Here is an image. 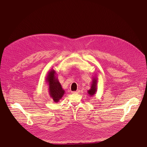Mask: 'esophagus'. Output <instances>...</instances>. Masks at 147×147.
I'll return each instance as SVG.
<instances>
[{"mask_svg": "<svg viewBox=\"0 0 147 147\" xmlns=\"http://www.w3.org/2000/svg\"><path fill=\"white\" fill-rule=\"evenodd\" d=\"M80 92V91L79 90H77L76 91H73L72 93H73V94H78Z\"/></svg>", "mask_w": 147, "mask_h": 147, "instance_id": "obj_1", "label": "esophagus"}]
</instances>
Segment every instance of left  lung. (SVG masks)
Listing matches in <instances>:
<instances>
[{"instance_id": "left-lung-1", "label": "left lung", "mask_w": 147, "mask_h": 147, "mask_svg": "<svg viewBox=\"0 0 147 147\" xmlns=\"http://www.w3.org/2000/svg\"><path fill=\"white\" fill-rule=\"evenodd\" d=\"M98 87V78L96 76H94L92 78V84H91V88L88 90L87 93L91 97L93 96L96 92Z\"/></svg>"}]
</instances>
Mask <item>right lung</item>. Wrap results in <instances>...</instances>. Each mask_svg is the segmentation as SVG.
<instances>
[{
    "instance_id": "add662e5",
    "label": "right lung",
    "mask_w": 147,
    "mask_h": 147,
    "mask_svg": "<svg viewBox=\"0 0 147 147\" xmlns=\"http://www.w3.org/2000/svg\"><path fill=\"white\" fill-rule=\"evenodd\" d=\"M46 82L49 86V94L55 102H58L64 95L65 91L63 89L60 82L56 77V73L52 69L47 74Z\"/></svg>"
}]
</instances>
